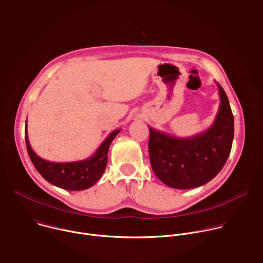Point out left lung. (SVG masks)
Wrapping results in <instances>:
<instances>
[{"mask_svg": "<svg viewBox=\"0 0 263 263\" xmlns=\"http://www.w3.org/2000/svg\"><path fill=\"white\" fill-rule=\"evenodd\" d=\"M219 108L210 128L179 138L148 126V154L152 170L165 185L191 190L212 180L226 163L234 137V118L228 97L216 83Z\"/></svg>", "mask_w": 263, "mask_h": 263, "instance_id": "1", "label": "left lung"}]
</instances>
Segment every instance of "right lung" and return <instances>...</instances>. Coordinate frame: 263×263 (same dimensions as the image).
<instances>
[{
	"label": "right lung",
	"mask_w": 263,
	"mask_h": 263,
	"mask_svg": "<svg viewBox=\"0 0 263 263\" xmlns=\"http://www.w3.org/2000/svg\"><path fill=\"white\" fill-rule=\"evenodd\" d=\"M120 131V129L112 131L89 158L72 162H51L37 155L29 143L27 122L25 138L29 157L37 172L54 186L76 192L89 189L102 177L107 165L108 149Z\"/></svg>",
	"instance_id": "add662e5"
}]
</instances>
